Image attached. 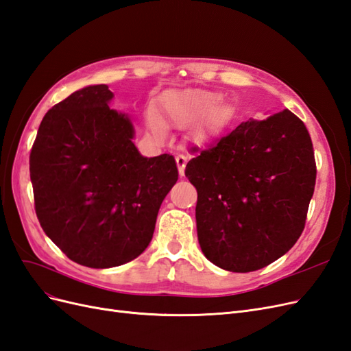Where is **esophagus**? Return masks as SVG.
<instances>
[{
    "label": "esophagus",
    "mask_w": 351,
    "mask_h": 351,
    "mask_svg": "<svg viewBox=\"0 0 351 351\" xmlns=\"http://www.w3.org/2000/svg\"><path fill=\"white\" fill-rule=\"evenodd\" d=\"M176 162H177V167H178L180 176H183L184 174V167H186V162H187V156L183 155V154L176 155Z\"/></svg>",
    "instance_id": "obj_1"
}]
</instances>
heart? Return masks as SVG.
<instances>
[{"label":"heart","instance_id":"b5f03b06","mask_svg":"<svg viewBox=\"0 0 351 351\" xmlns=\"http://www.w3.org/2000/svg\"><path fill=\"white\" fill-rule=\"evenodd\" d=\"M210 98L199 90H177L164 95V110L167 120L180 127L192 125L202 121L210 110ZM147 127L156 136L164 134V125L155 114L147 115Z\"/></svg>","mask_w":351,"mask_h":351}]
</instances>
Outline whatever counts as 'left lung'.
Returning a JSON list of instances; mask_svg holds the SVG:
<instances>
[{"label": "left lung", "mask_w": 351, "mask_h": 351, "mask_svg": "<svg viewBox=\"0 0 351 351\" xmlns=\"http://www.w3.org/2000/svg\"><path fill=\"white\" fill-rule=\"evenodd\" d=\"M193 152L184 174L197 190V240L208 261L252 272L294 246L316 180L312 141L299 117L284 110L250 119Z\"/></svg>", "instance_id": "1"}]
</instances>
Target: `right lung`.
<instances>
[{"label": "right lung", "mask_w": 351, "mask_h": 351, "mask_svg": "<svg viewBox=\"0 0 351 351\" xmlns=\"http://www.w3.org/2000/svg\"><path fill=\"white\" fill-rule=\"evenodd\" d=\"M107 84L54 105L30 152L35 209L45 234L89 268L130 262L149 246L158 210L178 180L173 155H141L129 114Z\"/></svg>", "instance_id": "add662e5"}]
</instances>
